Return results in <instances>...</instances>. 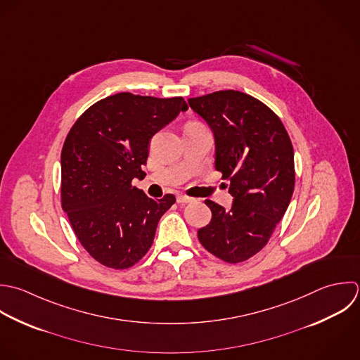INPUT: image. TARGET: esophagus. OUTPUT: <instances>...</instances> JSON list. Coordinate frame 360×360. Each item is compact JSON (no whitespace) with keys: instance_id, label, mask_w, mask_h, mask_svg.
Masks as SVG:
<instances>
[{"instance_id":"obj_1","label":"esophagus","mask_w":360,"mask_h":360,"mask_svg":"<svg viewBox=\"0 0 360 360\" xmlns=\"http://www.w3.org/2000/svg\"><path fill=\"white\" fill-rule=\"evenodd\" d=\"M176 200H178V203H191V202H193L195 199L191 198V196H186V195H178V196H176Z\"/></svg>"}]
</instances>
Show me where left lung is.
Masks as SVG:
<instances>
[{
    "instance_id": "left-lung-1",
    "label": "left lung",
    "mask_w": 360,
    "mask_h": 360,
    "mask_svg": "<svg viewBox=\"0 0 360 360\" xmlns=\"http://www.w3.org/2000/svg\"><path fill=\"white\" fill-rule=\"evenodd\" d=\"M214 134V167L230 181L233 206L206 199L212 220L198 230L214 257L238 264L259 252L288 210L295 191V154L279 116L257 98L217 91L188 99Z\"/></svg>"
}]
</instances>
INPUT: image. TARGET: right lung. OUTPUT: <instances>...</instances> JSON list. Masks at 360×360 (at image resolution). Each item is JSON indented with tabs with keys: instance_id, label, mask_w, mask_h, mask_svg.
<instances>
[{
	"instance_id": "add662e5",
	"label": "right lung",
	"mask_w": 360,
	"mask_h": 360,
	"mask_svg": "<svg viewBox=\"0 0 360 360\" xmlns=\"http://www.w3.org/2000/svg\"><path fill=\"white\" fill-rule=\"evenodd\" d=\"M188 110L182 96L119 92L89 106L61 150V207L85 251L99 264L127 269L150 250L174 195L151 199L131 186L143 178L151 137Z\"/></svg>"
}]
</instances>
